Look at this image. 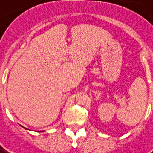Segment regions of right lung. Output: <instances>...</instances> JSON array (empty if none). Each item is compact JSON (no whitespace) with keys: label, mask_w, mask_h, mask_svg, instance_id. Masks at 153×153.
<instances>
[{"label":"right lung","mask_w":153,"mask_h":153,"mask_svg":"<svg viewBox=\"0 0 153 153\" xmlns=\"http://www.w3.org/2000/svg\"><path fill=\"white\" fill-rule=\"evenodd\" d=\"M25 129H27V128H25Z\"/></svg>","instance_id":"add662e5"}]
</instances>
